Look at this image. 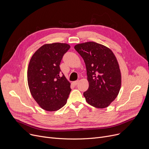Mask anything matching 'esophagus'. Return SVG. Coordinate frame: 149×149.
<instances>
[{
    "label": "esophagus",
    "instance_id": "1",
    "mask_svg": "<svg viewBox=\"0 0 149 149\" xmlns=\"http://www.w3.org/2000/svg\"><path fill=\"white\" fill-rule=\"evenodd\" d=\"M79 80H77V81H74L73 82V84H74V85H77L78 83H79Z\"/></svg>",
    "mask_w": 149,
    "mask_h": 149
}]
</instances>
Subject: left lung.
<instances>
[{
	"mask_svg": "<svg viewBox=\"0 0 149 149\" xmlns=\"http://www.w3.org/2000/svg\"><path fill=\"white\" fill-rule=\"evenodd\" d=\"M84 60L89 88L83 93L87 103L98 109L108 107L118 96L121 86L118 62L112 50L94 42L75 45Z\"/></svg>",
	"mask_w": 149,
	"mask_h": 149,
	"instance_id": "8db88e82",
	"label": "left lung"
}]
</instances>
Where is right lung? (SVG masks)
Listing matches in <instances>:
<instances>
[{
	"label": "right lung",
	"instance_id": "right-lung-1",
	"mask_svg": "<svg viewBox=\"0 0 149 149\" xmlns=\"http://www.w3.org/2000/svg\"><path fill=\"white\" fill-rule=\"evenodd\" d=\"M70 48L67 43L45 44L29 61L27 79L31 94L42 109L56 111L63 107L71 91L70 83L61 74L63 56Z\"/></svg>",
	"mask_w": 149,
	"mask_h": 149
}]
</instances>
